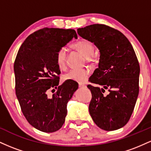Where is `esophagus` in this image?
I'll list each match as a JSON object with an SVG mask.
<instances>
[{
	"instance_id": "34e87169",
	"label": "esophagus",
	"mask_w": 151,
	"mask_h": 151,
	"mask_svg": "<svg viewBox=\"0 0 151 151\" xmlns=\"http://www.w3.org/2000/svg\"><path fill=\"white\" fill-rule=\"evenodd\" d=\"M79 88H84V87H85V84H82V83H79Z\"/></svg>"
}]
</instances>
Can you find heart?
<instances>
[{
  "mask_svg": "<svg viewBox=\"0 0 151 151\" xmlns=\"http://www.w3.org/2000/svg\"><path fill=\"white\" fill-rule=\"evenodd\" d=\"M74 49L78 50L86 57L88 62L92 61L94 53L95 47L93 44L87 40H81L72 45ZM66 57H67V49L65 47H61L58 50L56 53V64L59 68H65L66 65ZM89 75V71L86 69H74L71 70L63 75L64 80L77 81L82 83L86 80Z\"/></svg>",
  "mask_w": 151,
  "mask_h": 151,
  "instance_id": "b5f03b06",
  "label": "heart"
}]
</instances>
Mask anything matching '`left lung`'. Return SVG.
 I'll list each match as a JSON object with an SVG mask.
<instances>
[{
    "label": "left lung",
    "instance_id": "1",
    "mask_svg": "<svg viewBox=\"0 0 151 151\" xmlns=\"http://www.w3.org/2000/svg\"><path fill=\"white\" fill-rule=\"evenodd\" d=\"M84 39L93 42L100 52L99 67L89 79L91 97L89 114L100 129L114 131L128 123L139 92L140 66L131 42L122 32L104 24L77 29ZM105 89L109 93L103 95Z\"/></svg>",
    "mask_w": 151,
    "mask_h": 151
}]
</instances>
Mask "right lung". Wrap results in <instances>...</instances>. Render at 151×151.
<instances>
[{
    "mask_svg": "<svg viewBox=\"0 0 151 151\" xmlns=\"http://www.w3.org/2000/svg\"><path fill=\"white\" fill-rule=\"evenodd\" d=\"M73 37L77 39V35L72 29L44 27L26 38L15 58V93L21 111L29 124L42 132L62 127L67 103L78 89L73 81L59 86L61 72L55 60L58 50Z\"/></svg>",
    "mask_w": 151,
    "mask_h": 151,
    "instance_id": "right-lung-1",
    "label": "right lung"
}]
</instances>
